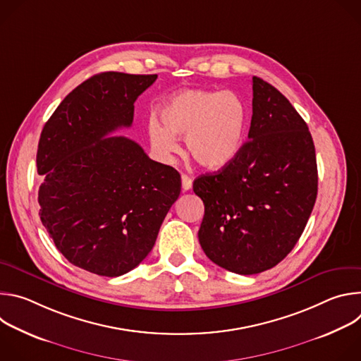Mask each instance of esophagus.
<instances>
[{
	"label": "esophagus",
	"instance_id": "obj_1",
	"mask_svg": "<svg viewBox=\"0 0 361 361\" xmlns=\"http://www.w3.org/2000/svg\"><path fill=\"white\" fill-rule=\"evenodd\" d=\"M181 185H183V190H184V191H188V190H191V187H192V180H191L187 174H183V176H181Z\"/></svg>",
	"mask_w": 361,
	"mask_h": 361
}]
</instances>
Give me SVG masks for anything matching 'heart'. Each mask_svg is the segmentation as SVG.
<instances>
[{"mask_svg":"<svg viewBox=\"0 0 361 361\" xmlns=\"http://www.w3.org/2000/svg\"><path fill=\"white\" fill-rule=\"evenodd\" d=\"M164 126L148 121L152 149L161 159L178 151L176 135H184L190 157L200 166L220 170L238 154L247 127L243 99L230 91L187 90L174 95L161 109Z\"/></svg>","mask_w":361,"mask_h":361,"instance_id":"1","label":"heart"}]
</instances>
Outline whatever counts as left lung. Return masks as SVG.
Wrapping results in <instances>:
<instances>
[{
	"mask_svg": "<svg viewBox=\"0 0 361 361\" xmlns=\"http://www.w3.org/2000/svg\"><path fill=\"white\" fill-rule=\"evenodd\" d=\"M316 149L290 101L252 77L248 141L192 190L204 202L198 240L217 266L243 276L273 269L294 248L317 198Z\"/></svg>",
	"mask_w": 361,
	"mask_h": 361,
	"instance_id": "obj_1",
	"label": "left lung"
}]
</instances>
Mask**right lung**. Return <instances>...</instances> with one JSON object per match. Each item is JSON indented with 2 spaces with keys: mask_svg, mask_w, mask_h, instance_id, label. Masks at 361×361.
<instances>
[{
  "mask_svg": "<svg viewBox=\"0 0 361 361\" xmlns=\"http://www.w3.org/2000/svg\"><path fill=\"white\" fill-rule=\"evenodd\" d=\"M157 74L101 73L74 88L45 123L37 151L39 219L66 259L117 277L156 244L181 177L133 140L134 102Z\"/></svg>",
  "mask_w": 361,
  "mask_h": 361,
  "instance_id": "1",
  "label": "right lung"
}]
</instances>
